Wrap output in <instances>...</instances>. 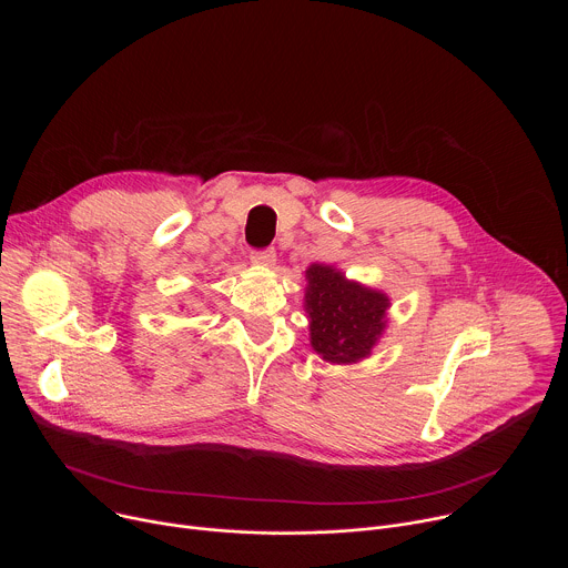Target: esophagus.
Masks as SVG:
<instances>
[{"mask_svg":"<svg viewBox=\"0 0 568 568\" xmlns=\"http://www.w3.org/2000/svg\"><path fill=\"white\" fill-rule=\"evenodd\" d=\"M252 263H254V265H265V267H272V265L276 263V252H274V250L254 252V254H252Z\"/></svg>","mask_w":568,"mask_h":568,"instance_id":"esophagus-1","label":"esophagus"}]
</instances>
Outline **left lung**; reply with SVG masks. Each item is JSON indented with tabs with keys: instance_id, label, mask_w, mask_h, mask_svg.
Here are the masks:
<instances>
[{
	"instance_id": "obj_1",
	"label": "left lung",
	"mask_w": 568,
	"mask_h": 568,
	"mask_svg": "<svg viewBox=\"0 0 568 568\" xmlns=\"http://www.w3.org/2000/svg\"><path fill=\"white\" fill-rule=\"evenodd\" d=\"M305 278L314 353L333 364H355L368 357L386 328L388 296L348 281L331 265H310Z\"/></svg>"
}]
</instances>
